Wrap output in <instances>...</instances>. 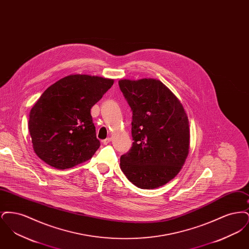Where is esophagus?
Listing matches in <instances>:
<instances>
[{"mask_svg": "<svg viewBox=\"0 0 249 249\" xmlns=\"http://www.w3.org/2000/svg\"><path fill=\"white\" fill-rule=\"evenodd\" d=\"M111 142V138H107V139H105V140H103L102 141V142L104 143V144H107V143H109V142Z\"/></svg>", "mask_w": 249, "mask_h": 249, "instance_id": "1", "label": "esophagus"}]
</instances>
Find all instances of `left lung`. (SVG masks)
I'll return each mask as SVG.
<instances>
[{
    "label": "left lung",
    "instance_id": "1",
    "mask_svg": "<svg viewBox=\"0 0 249 249\" xmlns=\"http://www.w3.org/2000/svg\"><path fill=\"white\" fill-rule=\"evenodd\" d=\"M119 85L132 111L134 141L121 156L120 169L140 189L161 187L178 176L190 152L187 113L160 80L121 79Z\"/></svg>",
    "mask_w": 249,
    "mask_h": 249
}]
</instances>
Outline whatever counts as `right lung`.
Here are the masks:
<instances>
[{
	"mask_svg": "<svg viewBox=\"0 0 249 249\" xmlns=\"http://www.w3.org/2000/svg\"><path fill=\"white\" fill-rule=\"evenodd\" d=\"M114 80L71 74L51 85L29 116V131L36 154L47 164L64 170L92 158L101 143L90 109Z\"/></svg>",
	"mask_w": 249,
	"mask_h": 249,
	"instance_id": "obj_1",
	"label": "right lung"
}]
</instances>
